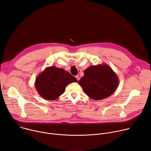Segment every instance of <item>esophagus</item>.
<instances>
[{
	"label": "esophagus",
	"instance_id": "1",
	"mask_svg": "<svg viewBox=\"0 0 151 151\" xmlns=\"http://www.w3.org/2000/svg\"><path fill=\"white\" fill-rule=\"evenodd\" d=\"M76 79H77L78 81H79V80L80 79V77H79V76H76Z\"/></svg>",
	"mask_w": 151,
	"mask_h": 151
}]
</instances>
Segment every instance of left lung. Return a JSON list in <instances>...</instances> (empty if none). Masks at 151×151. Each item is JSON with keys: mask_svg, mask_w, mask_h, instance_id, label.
Masks as SVG:
<instances>
[{"mask_svg": "<svg viewBox=\"0 0 151 151\" xmlns=\"http://www.w3.org/2000/svg\"><path fill=\"white\" fill-rule=\"evenodd\" d=\"M118 79L107 65L92 66L84 71L78 81L85 93L90 98L99 100L108 97L116 90Z\"/></svg>", "mask_w": 151, "mask_h": 151, "instance_id": "obj_1", "label": "left lung"}]
</instances>
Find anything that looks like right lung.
Returning a JSON list of instances; mask_svg holds the SVG:
<instances>
[{"label": "right lung", "instance_id": "obj_1", "mask_svg": "<svg viewBox=\"0 0 151 151\" xmlns=\"http://www.w3.org/2000/svg\"><path fill=\"white\" fill-rule=\"evenodd\" d=\"M77 81L76 78L68 72L51 66L36 78L35 85L40 96L46 100H53L64 93L68 84Z\"/></svg>", "mask_w": 151, "mask_h": 151}]
</instances>
